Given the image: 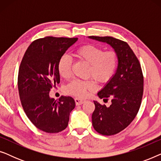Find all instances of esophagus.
Returning a JSON list of instances; mask_svg holds the SVG:
<instances>
[{"label":"esophagus","mask_w":161,"mask_h":161,"mask_svg":"<svg viewBox=\"0 0 161 161\" xmlns=\"http://www.w3.org/2000/svg\"><path fill=\"white\" fill-rule=\"evenodd\" d=\"M75 104L77 105H82L83 103L85 102L84 100H83V99H80V98H75Z\"/></svg>","instance_id":"34e87169"}]
</instances>
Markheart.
<instances>
[{"label":"heart","mask_w":161,"mask_h":161,"mask_svg":"<svg viewBox=\"0 0 161 161\" xmlns=\"http://www.w3.org/2000/svg\"><path fill=\"white\" fill-rule=\"evenodd\" d=\"M75 56L79 60L90 65L88 77L97 82L106 83L115 73L118 65V56L114 51H105L103 48L93 45H86L78 48ZM72 60L69 56H63L59 59L57 69L61 77L67 79L71 75ZM95 84L92 80H74L66 87L68 94L84 97L88 92L94 91Z\"/></svg>","instance_id":"1"}]
</instances>
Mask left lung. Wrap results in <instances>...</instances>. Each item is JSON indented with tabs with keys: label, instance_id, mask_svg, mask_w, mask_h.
Listing matches in <instances>:
<instances>
[{
	"label": "left lung",
	"instance_id": "8db88e82",
	"mask_svg": "<svg viewBox=\"0 0 161 161\" xmlns=\"http://www.w3.org/2000/svg\"><path fill=\"white\" fill-rule=\"evenodd\" d=\"M89 39L108 44L118 56L115 74L97 93L103 101L111 100L110 106L94 101L92 114L94 130L104 136L119 133L137 115L144 91V77L139 61L128 44L111 36H89Z\"/></svg>",
	"mask_w": 161,
	"mask_h": 161
}]
</instances>
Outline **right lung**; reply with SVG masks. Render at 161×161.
<instances>
[{"label": "right lung", "instance_id": "1", "mask_svg": "<svg viewBox=\"0 0 161 161\" xmlns=\"http://www.w3.org/2000/svg\"><path fill=\"white\" fill-rule=\"evenodd\" d=\"M78 38L47 36L36 39L24 54L18 72V90L22 106L37 128L49 133L64 130L75 106L71 97L50 98L53 86L60 83L57 69L59 59Z\"/></svg>", "mask_w": 161, "mask_h": 161}]
</instances>
